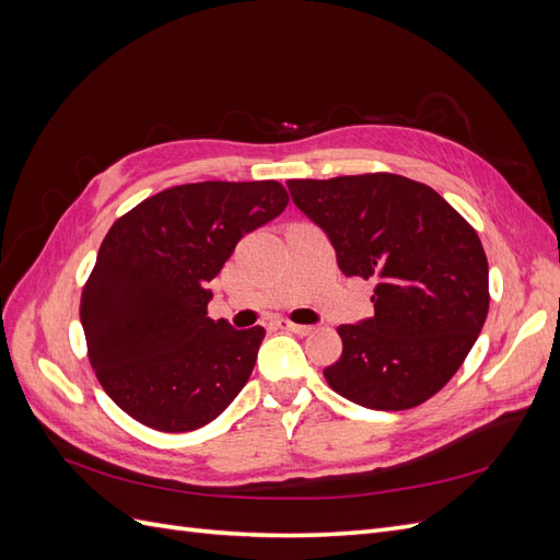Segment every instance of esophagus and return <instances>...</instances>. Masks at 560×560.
<instances>
[{"mask_svg":"<svg viewBox=\"0 0 560 560\" xmlns=\"http://www.w3.org/2000/svg\"><path fill=\"white\" fill-rule=\"evenodd\" d=\"M278 327L284 329V331H292V334H299V336H308L313 331V327H306V325H296V322H290V319H278Z\"/></svg>","mask_w":560,"mask_h":560,"instance_id":"esophagus-1","label":"esophagus"}]
</instances>
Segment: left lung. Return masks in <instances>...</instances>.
Wrapping results in <instances>:
<instances>
[{
  "instance_id": "8db88e82",
  "label": "left lung",
  "mask_w": 560,
  "mask_h": 560,
  "mask_svg": "<svg viewBox=\"0 0 560 560\" xmlns=\"http://www.w3.org/2000/svg\"><path fill=\"white\" fill-rule=\"evenodd\" d=\"M296 208L329 235L348 278L376 280L374 317L336 331L325 378L376 411H404L442 389L488 315V259L477 231L428 184L393 173L290 179Z\"/></svg>"
}]
</instances>
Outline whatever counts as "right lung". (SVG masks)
<instances>
[{
    "label": "right lung",
    "mask_w": 560,
    "mask_h": 560,
    "mask_svg": "<svg viewBox=\"0 0 560 560\" xmlns=\"http://www.w3.org/2000/svg\"><path fill=\"white\" fill-rule=\"evenodd\" d=\"M290 202L276 179L196 182L118 217L81 292L89 362L118 409L159 432L208 425L245 387L264 327L208 317V282Z\"/></svg>",
    "instance_id": "add662e5"
}]
</instances>
